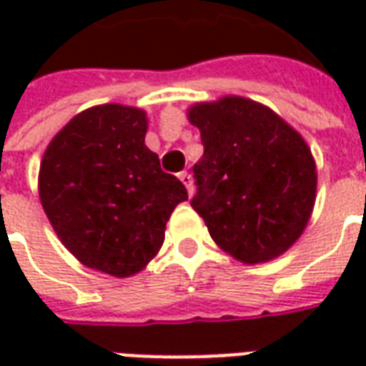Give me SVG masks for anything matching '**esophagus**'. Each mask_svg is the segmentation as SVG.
I'll return each instance as SVG.
<instances>
[{"label": "esophagus", "mask_w": 366, "mask_h": 366, "mask_svg": "<svg viewBox=\"0 0 366 366\" xmlns=\"http://www.w3.org/2000/svg\"><path fill=\"white\" fill-rule=\"evenodd\" d=\"M178 178H180V182L184 184V186H186V190H188V194H194V184H192V176L188 174V172H180V174H178Z\"/></svg>", "instance_id": "esophagus-1"}]
</instances>
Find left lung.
Listing matches in <instances>:
<instances>
[{
  "instance_id": "1",
  "label": "left lung",
  "mask_w": 366,
  "mask_h": 366,
  "mask_svg": "<svg viewBox=\"0 0 366 366\" xmlns=\"http://www.w3.org/2000/svg\"><path fill=\"white\" fill-rule=\"evenodd\" d=\"M204 157L192 207L233 259L257 264L290 249L314 212L317 172L298 131L267 105L225 96L188 109Z\"/></svg>"
}]
</instances>
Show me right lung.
Returning a JSON list of instances; mask_svg holds the SVG:
<instances>
[{
    "mask_svg": "<svg viewBox=\"0 0 366 366\" xmlns=\"http://www.w3.org/2000/svg\"><path fill=\"white\" fill-rule=\"evenodd\" d=\"M144 135L143 109L94 105L54 135L39 170V198L62 245L84 267L117 278L157 257L170 214L188 199Z\"/></svg>",
    "mask_w": 366,
    "mask_h": 366,
    "instance_id": "1",
    "label": "right lung"
}]
</instances>
